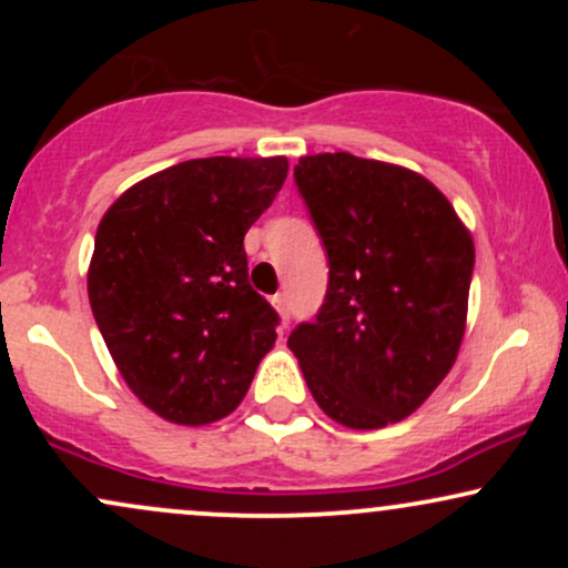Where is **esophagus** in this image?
<instances>
[{
  "instance_id": "1",
  "label": "esophagus",
  "mask_w": 568,
  "mask_h": 568,
  "mask_svg": "<svg viewBox=\"0 0 568 568\" xmlns=\"http://www.w3.org/2000/svg\"><path fill=\"white\" fill-rule=\"evenodd\" d=\"M272 306H275L277 315L283 317V323H288V317H291V304H288V296H285V293H277V296H272Z\"/></svg>"
}]
</instances>
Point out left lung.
<instances>
[{"label": "left lung", "instance_id": "8db88e82", "mask_svg": "<svg viewBox=\"0 0 568 568\" xmlns=\"http://www.w3.org/2000/svg\"><path fill=\"white\" fill-rule=\"evenodd\" d=\"M328 253V291L288 347L325 414L352 429L406 419L452 371L475 245L425 175L349 152L293 168Z\"/></svg>", "mask_w": 568, "mask_h": 568}]
</instances>
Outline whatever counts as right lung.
Instances as JSON below:
<instances>
[{
    "label": "right lung",
    "mask_w": 568,
    "mask_h": 568,
    "mask_svg": "<svg viewBox=\"0 0 568 568\" xmlns=\"http://www.w3.org/2000/svg\"><path fill=\"white\" fill-rule=\"evenodd\" d=\"M285 175V158L186 160L98 224L93 317L133 395L173 425L230 416L275 344L280 317L247 283L243 240Z\"/></svg>",
    "instance_id": "1"
}]
</instances>
